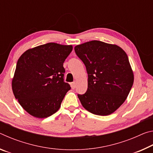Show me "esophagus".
Masks as SVG:
<instances>
[{
    "instance_id": "esophagus-1",
    "label": "esophagus",
    "mask_w": 153,
    "mask_h": 153,
    "mask_svg": "<svg viewBox=\"0 0 153 153\" xmlns=\"http://www.w3.org/2000/svg\"><path fill=\"white\" fill-rule=\"evenodd\" d=\"M76 82H72V83H71V88L72 89H74V88H76Z\"/></svg>"
}]
</instances>
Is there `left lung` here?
Segmentation results:
<instances>
[{"instance_id": "8db88e82", "label": "left lung", "mask_w": 153, "mask_h": 153, "mask_svg": "<svg viewBox=\"0 0 153 153\" xmlns=\"http://www.w3.org/2000/svg\"><path fill=\"white\" fill-rule=\"evenodd\" d=\"M75 52L86 68L88 89L77 94L87 111L108 115L125 101L134 83L128 55L117 45L92 40L75 46Z\"/></svg>"}]
</instances>
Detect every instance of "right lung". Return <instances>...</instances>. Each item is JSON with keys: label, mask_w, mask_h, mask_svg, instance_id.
<instances>
[{"label": "right lung", "mask_w": 153, "mask_h": 153, "mask_svg": "<svg viewBox=\"0 0 153 153\" xmlns=\"http://www.w3.org/2000/svg\"><path fill=\"white\" fill-rule=\"evenodd\" d=\"M71 45L47 43L25 52L18 59L12 89L31 115L45 118L56 113L70 85L64 82L63 63Z\"/></svg>", "instance_id": "add662e5"}]
</instances>
